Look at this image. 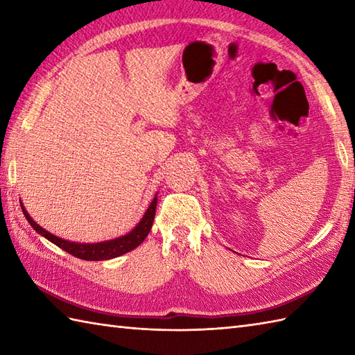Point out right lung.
Listing matches in <instances>:
<instances>
[{
  "mask_svg": "<svg viewBox=\"0 0 355 355\" xmlns=\"http://www.w3.org/2000/svg\"><path fill=\"white\" fill-rule=\"evenodd\" d=\"M155 207H157V193L154 200L150 201L149 207L146 209L145 215H143L141 220L139 221V224L135 227L126 233V235H122L114 239H108V241H102V243H74V241H67L59 238L56 235H53L49 230L42 229L40 224H37L32 216L28 215V212L26 210L24 205L21 201V209L22 214L27 218L28 224L32 225L33 230H36V233H40L41 236H44L45 239H49L50 243H53L55 245H58L59 248H62L67 253H70L73 256H76L79 259L84 261H107V259H112L117 258V256H122L128 252L134 250L135 247H139L145 238L148 236V233L153 227L154 223V215H155Z\"/></svg>",
  "mask_w": 355,
  "mask_h": 355,
  "instance_id": "obj_1",
  "label": "right lung"
}]
</instances>
